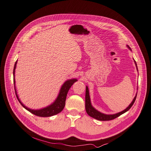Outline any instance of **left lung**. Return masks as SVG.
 <instances>
[{
	"label": "left lung",
	"mask_w": 151,
	"mask_h": 151,
	"mask_svg": "<svg viewBox=\"0 0 151 151\" xmlns=\"http://www.w3.org/2000/svg\"><path fill=\"white\" fill-rule=\"evenodd\" d=\"M128 47L130 49L131 48L128 45ZM134 63L136 65V68L137 70V64L136 61L134 60ZM138 71V70H137ZM136 96L137 95L134 97V99L133 100L132 102L130 104L129 106L125 109L123 111L119 113H117L116 114H114V115H106V114H102L101 112H99V111H97V110H96L93 106H91V101H90V97H89V90H88V88L86 86V96H85V108H86V111L87 114L91 117L94 118L95 119H97L98 120H100V121H109V120H114L116 118H117L118 116H119L120 115H122L123 114L125 113L126 112H127L128 110H129L130 109V108L133 106V104L135 102V100L136 99Z\"/></svg>",
	"instance_id": "left-lung-1"
}]
</instances>
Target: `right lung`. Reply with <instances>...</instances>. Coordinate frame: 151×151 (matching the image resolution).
<instances>
[{"label": "right lung", "mask_w": 151, "mask_h": 151, "mask_svg": "<svg viewBox=\"0 0 151 151\" xmlns=\"http://www.w3.org/2000/svg\"><path fill=\"white\" fill-rule=\"evenodd\" d=\"M17 60L16 61L15 65H14V88H15V94H16V96L17 97V99L19 101V102L21 104L22 106L27 110H28L29 112H31V114H34L36 116H41V117H47V116H51L55 115L58 113H60V112L63 110L65 105V101H66V97H67V95L68 92L70 89V88H71V86L73 84V83L75 82H76L77 81L76 79H72V80H70L67 81L65 82L61 88V89L60 91V93L58 94L57 99L55 100V101L51 104L50 106L44 108L42 109H40V110H31L29 109L28 108H27L26 106H24V105L20 102L19 99H18V97L17 96V94L16 93V89H15V68H16V65H17Z\"/></svg>", "instance_id": "add662e5"}]
</instances>
